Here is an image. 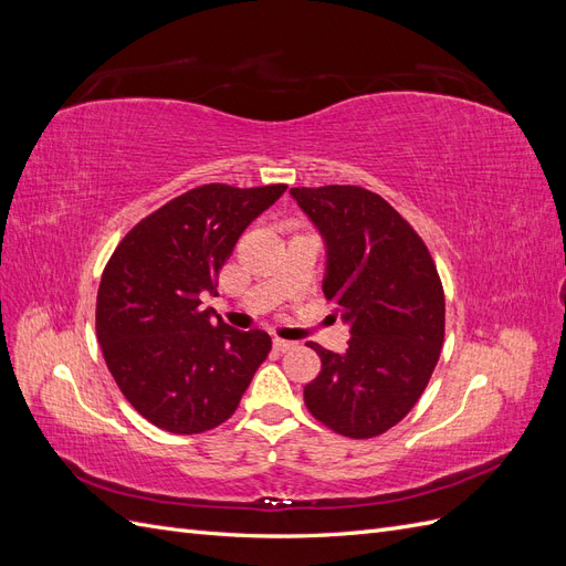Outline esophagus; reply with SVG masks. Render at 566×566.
<instances>
[{"label": "esophagus", "mask_w": 566, "mask_h": 566, "mask_svg": "<svg viewBox=\"0 0 566 566\" xmlns=\"http://www.w3.org/2000/svg\"><path fill=\"white\" fill-rule=\"evenodd\" d=\"M293 347H295L293 342L281 339V337H273V349H276V352H287V349H293Z\"/></svg>", "instance_id": "1"}]
</instances>
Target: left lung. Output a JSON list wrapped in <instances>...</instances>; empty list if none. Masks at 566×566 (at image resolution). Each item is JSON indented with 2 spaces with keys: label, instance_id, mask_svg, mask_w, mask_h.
<instances>
[{
  "label": "left lung",
  "instance_id": "left-lung-1",
  "mask_svg": "<svg viewBox=\"0 0 566 566\" xmlns=\"http://www.w3.org/2000/svg\"><path fill=\"white\" fill-rule=\"evenodd\" d=\"M290 196L323 235V295L352 335L345 354L312 342L321 373L304 403L342 437H378L418 403L439 361L447 302L434 260L413 227L361 186Z\"/></svg>",
  "mask_w": 566,
  "mask_h": 566
}]
</instances>
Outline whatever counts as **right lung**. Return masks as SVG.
Instances as JSON below:
<instances>
[{"label":"right lung","mask_w":566,"mask_h":566,"mask_svg":"<svg viewBox=\"0 0 566 566\" xmlns=\"http://www.w3.org/2000/svg\"><path fill=\"white\" fill-rule=\"evenodd\" d=\"M285 184H205L136 224L108 260L96 337L125 399L165 432L200 434L229 420L271 352L264 331H233L200 310L238 238Z\"/></svg>","instance_id":"right-lung-1"}]
</instances>
